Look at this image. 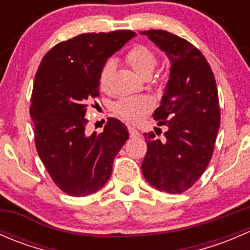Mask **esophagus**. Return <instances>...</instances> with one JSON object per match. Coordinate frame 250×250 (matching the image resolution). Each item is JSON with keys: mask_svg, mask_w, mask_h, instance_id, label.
Returning a JSON list of instances; mask_svg holds the SVG:
<instances>
[{"mask_svg": "<svg viewBox=\"0 0 250 250\" xmlns=\"http://www.w3.org/2000/svg\"><path fill=\"white\" fill-rule=\"evenodd\" d=\"M128 130H129V134L132 138H139L140 137V133L138 132L134 127H130L129 125V127H128Z\"/></svg>", "mask_w": 250, "mask_h": 250, "instance_id": "esophagus-1", "label": "esophagus"}]
</instances>
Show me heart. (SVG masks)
I'll list each match as a JSON object with an SVG mask.
<instances>
[{
    "mask_svg": "<svg viewBox=\"0 0 250 250\" xmlns=\"http://www.w3.org/2000/svg\"><path fill=\"white\" fill-rule=\"evenodd\" d=\"M125 60L132 66L137 74L140 76H148L153 72L156 65H157V58L156 54L146 46H134L132 49L128 50L125 54ZM115 62H107L103 66L102 72L99 76V85L103 90L109 88L110 78L115 71ZM153 106V102L147 95H134V97L121 98L113 104L112 109L125 121L128 122H138L144 117L147 111H150Z\"/></svg>",
    "mask_w": 250,
    "mask_h": 250,
    "instance_id": "heart-1",
    "label": "heart"
}]
</instances>
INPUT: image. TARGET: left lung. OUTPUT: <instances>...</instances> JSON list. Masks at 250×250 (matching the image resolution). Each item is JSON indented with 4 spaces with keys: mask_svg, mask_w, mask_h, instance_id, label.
Masks as SVG:
<instances>
[{
    "mask_svg": "<svg viewBox=\"0 0 250 250\" xmlns=\"http://www.w3.org/2000/svg\"><path fill=\"white\" fill-rule=\"evenodd\" d=\"M166 53L169 80L160 106L157 125H167L165 139L145 133L147 152L141 163L144 178L163 192L181 193L200 179L213 155L220 127L215 78L202 53L186 40L165 31H141Z\"/></svg>",
    "mask_w": 250,
    "mask_h": 250,
    "instance_id": "8db88e82",
    "label": "left lung"
}]
</instances>
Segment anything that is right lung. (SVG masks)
Returning <instances> with one entry per match:
<instances>
[{"label":"right lung","mask_w":250,"mask_h":250,"mask_svg":"<svg viewBox=\"0 0 250 250\" xmlns=\"http://www.w3.org/2000/svg\"><path fill=\"white\" fill-rule=\"evenodd\" d=\"M130 30L82 34L54 46L35 75L30 116L37 152L55 185L74 197L97 192L110 179L115 156L129 138L109 118L100 134L85 133L88 103L99 97L107 59L135 37Z\"/></svg>","instance_id":"right-lung-1"}]
</instances>
